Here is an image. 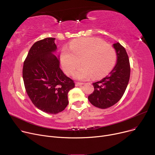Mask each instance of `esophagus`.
Instances as JSON below:
<instances>
[{
    "label": "esophagus",
    "instance_id": "1",
    "mask_svg": "<svg viewBox=\"0 0 155 155\" xmlns=\"http://www.w3.org/2000/svg\"><path fill=\"white\" fill-rule=\"evenodd\" d=\"M84 84V83H80V82H76L75 83V86L77 87H79V86H82Z\"/></svg>",
    "mask_w": 155,
    "mask_h": 155
}]
</instances>
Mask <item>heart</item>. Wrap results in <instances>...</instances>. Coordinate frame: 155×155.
<instances>
[{"instance_id":"1","label":"heart","mask_w":155,"mask_h":155,"mask_svg":"<svg viewBox=\"0 0 155 155\" xmlns=\"http://www.w3.org/2000/svg\"><path fill=\"white\" fill-rule=\"evenodd\" d=\"M62 68L67 75H71L80 63L81 66L75 73L78 80L99 79L114 67L116 51L111 45L95 38H82L73 41L70 49L64 48L61 53Z\"/></svg>"}]
</instances>
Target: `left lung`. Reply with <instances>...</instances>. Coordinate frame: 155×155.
<instances>
[{"mask_svg":"<svg viewBox=\"0 0 155 155\" xmlns=\"http://www.w3.org/2000/svg\"><path fill=\"white\" fill-rule=\"evenodd\" d=\"M117 61L109 74L93 84L94 91L88 99L95 107L106 109L116 104L123 96L127 88L131 68L125 48L119 43L114 44Z\"/></svg>","mask_w":155,"mask_h":155,"instance_id":"obj_1","label":"left lung"}]
</instances>
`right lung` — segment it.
Instances as JSON below:
<instances>
[{"label": "right lung", "instance_id": "add662e5", "mask_svg": "<svg viewBox=\"0 0 155 155\" xmlns=\"http://www.w3.org/2000/svg\"><path fill=\"white\" fill-rule=\"evenodd\" d=\"M55 38H46L32 46L24 61L22 77L26 91L35 106L51 114L63 111L68 104V93L74 81L65 75L56 50Z\"/></svg>", "mask_w": 155, "mask_h": 155}]
</instances>
